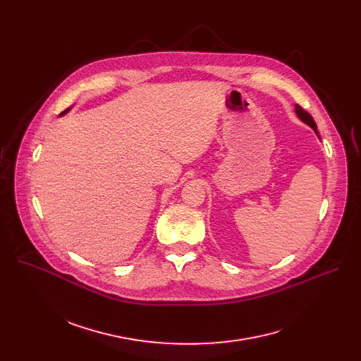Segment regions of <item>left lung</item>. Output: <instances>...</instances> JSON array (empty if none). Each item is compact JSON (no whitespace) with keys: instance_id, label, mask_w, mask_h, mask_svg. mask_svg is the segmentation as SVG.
Wrapping results in <instances>:
<instances>
[{"instance_id":"8db88e82","label":"left lung","mask_w":361,"mask_h":361,"mask_svg":"<svg viewBox=\"0 0 361 361\" xmlns=\"http://www.w3.org/2000/svg\"><path fill=\"white\" fill-rule=\"evenodd\" d=\"M295 114H297V117L302 121V123H305L307 126H310L313 130H314V133L319 135V131H317V126H316V123H314V120H313V117L308 114L305 110H302L298 104H295Z\"/></svg>"}]
</instances>
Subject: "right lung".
Here are the masks:
<instances>
[{
    "instance_id": "1",
    "label": "right lung",
    "mask_w": 361,
    "mask_h": 361,
    "mask_svg": "<svg viewBox=\"0 0 361 361\" xmlns=\"http://www.w3.org/2000/svg\"><path fill=\"white\" fill-rule=\"evenodd\" d=\"M68 110H70V109H67V110H66V111H64V113H63V114H66V113H67V111H68ZM63 114H61V116H63Z\"/></svg>"
}]
</instances>
